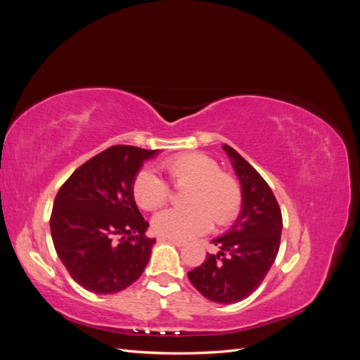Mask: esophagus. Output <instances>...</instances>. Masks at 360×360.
Instances as JSON below:
<instances>
[{"instance_id":"1","label":"esophagus","mask_w":360,"mask_h":360,"mask_svg":"<svg viewBox=\"0 0 360 360\" xmlns=\"http://www.w3.org/2000/svg\"><path fill=\"white\" fill-rule=\"evenodd\" d=\"M159 240H163V242H169V243L176 245V246H184V245H186V243L181 242V240H176V238H169V237H160Z\"/></svg>"}]
</instances>
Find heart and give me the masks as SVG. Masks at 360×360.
<instances>
[{"label": "heart", "mask_w": 360, "mask_h": 360, "mask_svg": "<svg viewBox=\"0 0 360 360\" xmlns=\"http://www.w3.org/2000/svg\"><path fill=\"white\" fill-rule=\"evenodd\" d=\"M169 181L176 188L189 186L186 209H169L155 216L153 230L160 237L189 240L205 234L213 221L217 226L231 224L242 210L243 192L238 180L221 171L212 156L192 151L162 162ZM135 202L143 210L153 212L165 205L171 197L169 183L150 168L136 172L132 181Z\"/></svg>", "instance_id": "1"}]
</instances>
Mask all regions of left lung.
<instances>
[{
	"mask_svg": "<svg viewBox=\"0 0 360 360\" xmlns=\"http://www.w3.org/2000/svg\"><path fill=\"white\" fill-rule=\"evenodd\" d=\"M242 183L243 207L234 226L212 242L219 252L188 271L192 285L217 303H236L249 297L264 281L278 255L282 213L274 192L258 171L237 151L224 144Z\"/></svg>",
	"mask_w": 360,
	"mask_h": 360,
	"instance_id": "8db88e82",
	"label": "left lung"
}]
</instances>
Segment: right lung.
Returning a JSON list of instances; mask_svg holds the SVG:
<instances>
[{"label":"right lung","mask_w":360,"mask_h":360,"mask_svg":"<svg viewBox=\"0 0 360 360\" xmlns=\"http://www.w3.org/2000/svg\"><path fill=\"white\" fill-rule=\"evenodd\" d=\"M156 153L112 146L75 169L63 183L49 219L53 248L76 284L114 294L143 275L155 238L139 213L132 181Z\"/></svg>","instance_id":"1"}]
</instances>
